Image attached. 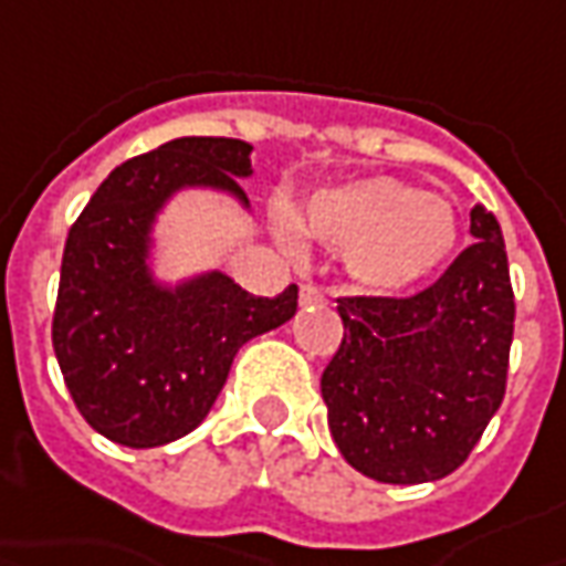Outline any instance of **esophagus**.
Listing matches in <instances>:
<instances>
[{
  "mask_svg": "<svg viewBox=\"0 0 566 566\" xmlns=\"http://www.w3.org/2000/svg\"><path fill=\"white\" fill-rule=\"evenodd\" d=\"M328 297H325V291H322L319 284H303L301 287V306H313V303H325Z\"/></svg>",
  "mask_w": 566,
  "mask_h": 566,
  "instance_id": "esophagus-1",
  "label": "esophagus"
}]
</instances>
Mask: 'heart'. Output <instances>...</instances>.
<instances>
[{"instance_id":"1","label":"heart","mask_w":566,"mask_h":566,"mask_svg":"<svg viewBox=\"0 0 566 566\" xmlns=\"http://www.w3.org/2000/svg\"><path fill=\"white\" fill-rule=\"evenodd\" d=\"M294 222L325 247L347 250V272L373 294H400L436 275L458 247L448 200L395 178H357L316 190Z\"/></svg>"}]
</instances>
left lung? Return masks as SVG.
<instances>
[{
    "label": "left lung",
    "mask_w": 566,
    "mask_h": 566,
    "mask_svg": "<svg viewBox=\"0 0 566 566\" xmlns=\"http://www.w3.org/2000/svg\"><path fill=\"white\" fill-rule=\"evenodd\" d=\"M467 247L410 297H342L344 338L322 373L328 429L363 476L417 485L454 473L504 400L514 287L501 224L470 212Z\"/></svg>",
    "instance_id": "8db88e82"
}]
</instances>
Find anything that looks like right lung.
Instances as JSON below:
<instances>
[{"label": "right lung", "mask_w": 566, "mask_h": 566, "mask_svg": "<svg viewBox=\"0 0 566 566\" xmlns=\"http://www.w3.org/2000/svg\"><path fill=\"white\" fill-rule=\"evenodd\" d=\"M253 147L178 137L108 175L71 224L52 347L81 417L115 444L159 448L193 432L222 391L234 354L297 313V287L247 294L212 269L163 284L149 269L153 224L185 187L250 206Z\"/></svg>", "instance_id": "add662e5"}]
</instances>
